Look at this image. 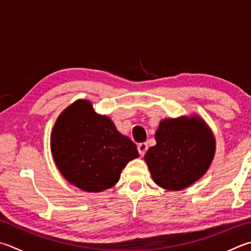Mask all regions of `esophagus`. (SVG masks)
<instances>
[{"instance_id": "obj_1", "label": "esophagus", "mask_w": 251, "mask_h": 251, "mask_svg": "<svg viewBox=\"0 0 251 251\" xmlns=\"http://www.w3.org/2000/svg\"><path fill=\"white\" fill-rule=\"evenodd\" d=\"M137 149H138V151H139V153L141 154V156H144V154L146 153V151H147V149H148L147 143H140L137 146Z\"/></svg>"}]
</instances>
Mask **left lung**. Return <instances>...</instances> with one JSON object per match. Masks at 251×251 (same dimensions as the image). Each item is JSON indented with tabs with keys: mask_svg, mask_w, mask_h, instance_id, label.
I'll list each match as a JSON object with an SVG mask.
<instances>
[{
	"mask_svg": "<svg viewBox=\"0 0 251 251\" xmlns=\"http://www.w3.org/2000/svg\"><path fill=\"white\" fill-rule=\"evenodd\" d=\"M157 144L145 160L152 180L163 189L180 191L193 184L208 170L215 154V138L199 116L167 118L154 134Z\"/></svg>",
	"mask_w": 251,
	"mask_h": 251,
	"instance_id": "obj_1",
	"label": "left lung"
}]
</instances>
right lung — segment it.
Wrapping results in <instances>:
<instances>
[{
	"instance_id": "add662e5",
	"label": "right lung",
	"mask_w": 251,
	"mask_h": 251,
	"mask_svg": "<svg viewBox=\"0 0 251 251\" xmlns=\"http://www.w3.org/2000/svg\"><path fill=\"white\" fill-rule=\"evenodd\" d=\"M50 143L61 175L86 192L112 188L127 163L139 157L133 141L86 100H78L60 114Z\"/></svg>"
}]
</instances>
